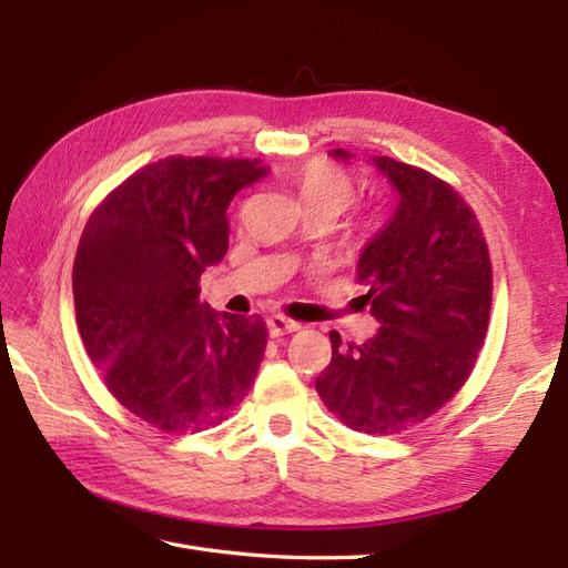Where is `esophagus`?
Wrapping results in <instances>:
<instances>
[{
	"label": "esophagus",
	"mask_w": 568,
	"mask_h": 568,
	"mask_svg": "<svg viewBox=\"0 0 568 568\" xmlns=\"http://www.w3.org/2000/svg\"><path fill=\"white\" fill-rule=\"evenodd\" d=\"M268 332H271V336H283V334H293V332H297L300 329V324L297 322H293V320H287V317H283V315H273V317H268Z\"/></svg>",
	"instance_id": "esophagus-1"
}]
</instances>
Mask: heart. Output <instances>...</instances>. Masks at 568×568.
<instances>
[{
    "label": "heart",
    "instance_id": "1",
    "mask_svg": "<svg viewBox=\"0 0 568 568\" xmlns=\"http://www.w3.org/2000/svg\"><path fill=\"white\" fill-rule=\"evenodd\" d=\"M293 185L305 210H322L339 216L354 200V183L327 161H312L293 178Z\"/></svg>",
    "mask_w": 568,
    "mask_h": 568
}]
</instances>
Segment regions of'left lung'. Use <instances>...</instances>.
I'll use <instances>...</instances> for the list:
<instances>
[{"label":"left lung","instance_id":"left-lung-1","mask_svg":"<svg viewBox=\"0 0 568 568\" xmlns=\"http://www.w3.org/2000/svg\"><path fill=\"white\" fill-rule=\"evenodd\" d=\"M336 161L354 153L332 151ZM397 192L395 212L356 263L361 307L381 324L364 344L342 346L317 393L346 427L395 434L449 403L484 346L493 273L476 214L454 187L422 168L371 155Z\"/></svg>","mask_w":568,"mask_h":568}]
</instances>
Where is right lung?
Returning <instances> with one entry per match:
<instances>
[{
    "label": "right lung",
    "instance_id": "add662e5",
    "mask_svg": "<svg viewBox=\"0 0 568 568\" xmlns=\"http://www.w3.org/2000/svg\"><path fill=\"white\" fill-rule=\"evenodd\" d=\"M271 171L246 159H173L119 185L84 224L75 265L78 329L106 388L149 425H220L256 378L261 317L200 303V277L229 246L226 207Z\"/></svg>",
    "mask_w": 568,
    "mask_h": 568
}]
</instances>
